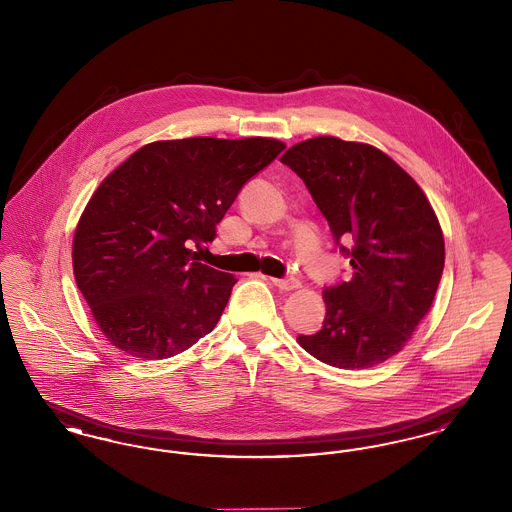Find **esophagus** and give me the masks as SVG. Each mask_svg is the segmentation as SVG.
I'll return each mask as SVG.
<instances>
[{"label":"esophagus","instance_id":"34e87169","mask_svg":"<svg viewBox=\"0 0 512 512\" xmlns=\"http://www.w3.org/2000/svg\"><path fill=\"white\" fill-rule=\"evenodd\" d=\"M272 284L282 292H292L301 286L299 280H295V278H272Z\"/></svg>","mask_w":512,"mask_h":512}]
</instances>
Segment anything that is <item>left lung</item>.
Listing matches in <instances>:
<instances>
[{
    "label": "left lung",
    "instance_id": "8db88e82",
    "mask_svg": "<svg viewBox=\"0 0 512 512\" xmlns=\"http://www.w3.org/2000/svg\"><path fill=\"white\" fill-rule=\"evenodd\" d=\"M280 161L305 182L336 242H355L340 245L351 280L322 292V330L299 345L345 370L388 361L428 315L443 272V232L428 197L384 151L361 142L318 136Z\"/></svg>",
    "mask_w": 512,
    "mask_h": 512
}]
</instances>
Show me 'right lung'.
<instances>
[{"instance_id":"add662e5","label":"right lung","mask_w":512,"mask_h":512,"mask_svg":"<svg viewBox=\"0 0 512 512\" xmlns=\"http://www.w3.org/2000/svg\"><path fill=\"white\" fill-rule=\"evenodd\" d=\"M286 147L274 138L161 140L90 197L73 238L78 290L107 341L159 361L219 322L236 276L197 261L245 182Z\"/></svg>"}]
</instances>
